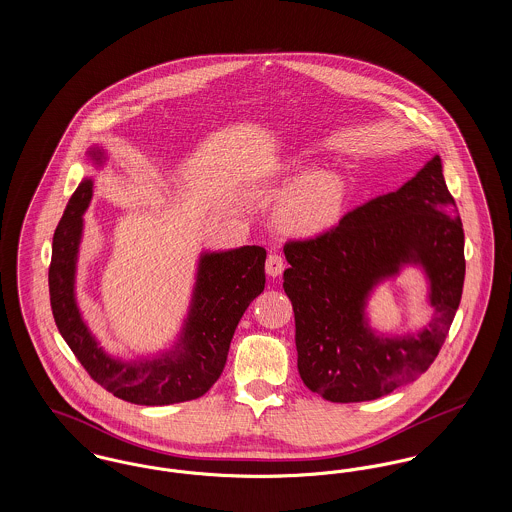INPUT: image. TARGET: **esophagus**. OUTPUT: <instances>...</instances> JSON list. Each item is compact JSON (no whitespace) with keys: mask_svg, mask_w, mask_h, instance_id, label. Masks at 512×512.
I'll return each instance as SVG.
<instances>
[{"mask_svg":"<svg viewBox=\"0 0 512 512\" xmlns=\"http://www.w3.org/2000/svg\"><path fill=\"white\" fill-rule=\"evenodd\" d=\"M284 259H282V255H278V253H270L267 257V274L270 278H276V276H280L282 272H284Z\"/></svg>","mask_w":512,"mask_h":512,"instance_id":"esophagus-1","label":"esophagus"}]
</instances>
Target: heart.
Wrapping results in <instances>:
<instances>
[{"label":"heart","mask_w":512,"mask_h":512,"mask_svg":"<svg viewBox=\"0 0 512 512\" xmlns=\"http://www.w3.org/2000/svg\"><path fill=\"white\" fill-rule=\"evenodd\" d=\"M315 163L313 151H297L276 171L284 186L295 184L280 197L276 220L297 236H315L336 226L347 197V182L340 172L317 171L306 176Z\"/></svg>","instance_id":"1"}]
</instances>
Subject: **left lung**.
Returning a JSON list of instances; mask_svg holds the SVG:
<instances>
[{"label":"left lung","mask_w":512,"mask_h":512,"mask_svg":"<svg viewBox=\"0 0 512 512\" xmlns=\"http://www.w3.org/2000/svg\"><path fill=\"white\" fill-rule=\"evenodd\" d=\"M284 292L295 315L303 384L332 403L388 395L426 372L461 303L464 232L439 155L399 190L380 195L313 240L284 245ZM407 264L429 280L433 320L405 337L376 335L369 293Z\"/></svg>","instance_id":"left-lung-1"}]
</instances>
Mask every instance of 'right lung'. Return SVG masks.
<instances>
[{
  "mask_svg": "<svg viewBox=\"0 0 512 512\" xmlns=\"http://www.w3.org/2000/svg\"><path fill=\"white\" fill-rule=\"evenodd\" d=\"M88 157L101 167L105 151L90 147ZM94 180L84 178L59 220L49 265V301L59 334L74 357L101 388L134 405H172L207 393L226 365L230 341L249 303L265 290L267 251L244 245L228 251H203L195 274L188 317L172 349L134 361L105 353L76 303V261L84 230V211Z\"/></svg>",
  "mask_w": 512,
  "mask_h": 512,
  "instance_id": "right-lung-1",
  "label": "right lung"
}]
</instances>
